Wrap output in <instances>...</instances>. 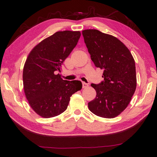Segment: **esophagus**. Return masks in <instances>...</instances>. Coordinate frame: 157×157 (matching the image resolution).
<instances>
[{"mask_svg":"<svg viewBox=\"0 0 157 157\" xmlns=\"http://www.w3.org/2000/svg\"><path fill=\"white\" fill-rule=\"evenodd\" d=\"M88 86H89V84L86 83V82H82V87H83V89H86Z\"/></svg>","mask_w":157,"mask_h":157,"instance_id":"esophagus-1","label":"esophagus"}]
</instances>
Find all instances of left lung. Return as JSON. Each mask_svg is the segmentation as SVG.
Returning <instances> with one entry per match:
<instances>
[{
    "instance_id": "left-lung-1",
    "label": "left lung",
    "mask_w": 157,
    "mask_h": 157,
    "mask_svg": "<svg viewBox=\"0 0 157 157\" xmlns=\"http://www.w3.org/2000/svg\"><path fill=\"white\" fill-rule=\"evenodd\" d=\"M82 35L93 62L104 70V80L91 84L96 97L88 103L89 109L98 116L115 118L125 109L136 90L134 59L115 36L91 29L82 31Z\"/></svg>"
}]
</instances>
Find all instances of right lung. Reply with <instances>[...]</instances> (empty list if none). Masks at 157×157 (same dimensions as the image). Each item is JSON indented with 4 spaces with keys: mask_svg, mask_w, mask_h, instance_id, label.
Instances as JSON below:
<instances>
[{
    "mask_svg": "<svg viewBox=\"0 0 157 157\" xmlns=\"http://www.w3.org/2000/svg\"><path fill=\"white\" fill-rule=\"evenodd\" d=\"M80 35L79 31L57 32L36 45L26 59L23 72L25 96L33 109L43 118L63 113L71 95L82 89L80 81L63 80L57 74Z\"/></svg>",
    "mask_w": 157,
    "mask_h": 157,
    "instance_id": "add662e5",
    "label": "right lung"
}]
</instances>
